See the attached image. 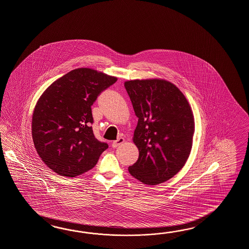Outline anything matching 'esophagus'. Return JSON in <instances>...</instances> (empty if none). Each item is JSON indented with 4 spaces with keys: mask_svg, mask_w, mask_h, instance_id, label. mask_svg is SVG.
<instances>
[{
    "mask_svg": "<svg viewBox=\"0 0 249 249\" xmlns=\"http://www.w3.org/2000/svg\"><path fill=\"white\" fill-rule=\"evenodd\" d=\"M124 141H125V140H124L123 138H120V139H118V140H115V141H113V142H112L111 146H112L113 148H115V147H117V146H121V145H122V143H123Z\"/></svg>",
    "mask_w": 249,
    "mask_h": 249,
    "instance_id": "34e87169",
    "label": "esophagus"
}]
</instances>
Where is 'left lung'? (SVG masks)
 Listing matches in <instances>:
<instances>
[{
    "label": "left lung",
    "instance_id": "8db88e82",
    "mask_svg": "<svg viewBox=\"0 0 249 249\" xmlns=\"http://www.w3.org/2000/svg\"><path fill=\"white\" fill-rule=\"evenodd\" d=\"M124 86L139 118L133 141L140 156L128 172L147 185L165 182L182 169L191 153V107L182 91L164 80H132Z\"/></svg>",
    "mask_w": 249,
    "mask_h": 249
}]
</instances>
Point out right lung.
Listing matches in <instances>:
<instances>
[{"instance_id":"right-lung-1","label":"right lung","mask_w":249,"mask_h":249,"mask_svg":"<svg viewBox=\"0 0 249 249\" xmlns=\"http://www.w3.org/2000/svg\"><path fill=\"white\" fill-rule=\"evenodd\" d=\"M117 81L90 68H77L49 86L32 116V139L43 162L59 176L75 177L97 164L108 144L94 137L91 106Z\"/></svg>"}]
</instances>
